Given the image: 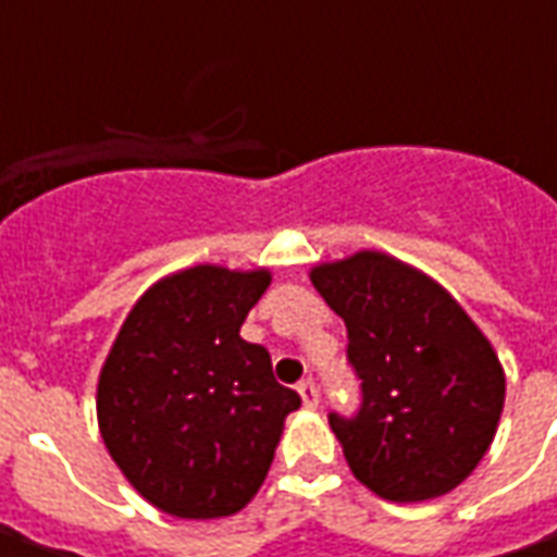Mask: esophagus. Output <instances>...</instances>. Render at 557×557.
I'll return each instance as SVG.
<instances>
[{"label": "esophagus", "mask_w": 557, "mask_h": 557, "mask_svg": "<svg viewBox=\"0 0 557 557\" xmlns=\"http://www.w3.org/2000/svg\"><path fill=\"white\" fill-rule=\"evenodd\" d=\"M298 394H301L307 409H315V406H319V387H315L313 379H304L301 385H298Z\"/></svg>", "instance_id": "obj_1"}]
</instances>
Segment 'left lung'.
Returning <instances> with one entry per match:
<instances>
[{"mask_svg":"<svg viewBox=\"0 0 557 557\" xmlns=\"http://www.w3.org/2000/svg\"><path fill=\"white\" fill-rule=\"evenodd\" d=\"M310 280L346 322L361 409L331 411L351 474L387 502L456 490L490 450L504 370L468 313L418 268L379 250L322 262Z\"/></svg>","mask_w":557,"mask_h":557,"instance_id":"8db88e82","label":"left lung"}]
</instances>
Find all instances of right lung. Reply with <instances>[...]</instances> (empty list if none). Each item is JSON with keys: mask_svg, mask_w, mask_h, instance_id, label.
Listing matches in <instances>:
<instances>
[{"mask_svg": "<svg viewBox=\"0 0 557 557\" xmlns=\"http://www.w3.org/2000/svg\"><path fill=\"white\" fill-rule=\"evenodd\" d=\"M271 271L194 265L134 304L98 379V426L127 483L178 519H220L253 498L301 397L242 339Z\"/></svg>", "mask_w": 557, "mask_h": 557, "instance_id": "add662e5", "label": "right lung"}]
</instances>
